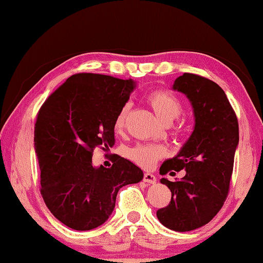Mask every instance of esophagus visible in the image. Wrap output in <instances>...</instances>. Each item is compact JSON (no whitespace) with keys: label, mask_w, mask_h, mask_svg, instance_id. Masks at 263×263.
<instances>
[{"label":"esophagus","mask_w":263,"mask_h":263,"mask_svg":"<svg viewBox=\"0 0 263 263\" xmlns=\"http://www.w3.org/2000/svg\"><path fill=\"white\" fill-rule=\"evenodd\" d=\"M144 182H146V183L148 184H154L157 183V177H155L153 174H151V173H145Z\"/></svg>","instance_id":"obj_1"}]
</instances>
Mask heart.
Segmentation results:
<instances>
[{
  "mask_svg": "<svg viewBox=\"0 0 263 263\" xmlns=\"http://www.w3.org/2000/svg\"><path fill=\"white\" fill-rule=\"evenodd\" d=\"M147 102L152 106L157 117L163 124H171L181 114L182 106L180 101L171 92L157 90L148 95ZM130 109V104L123 105L116 116L114 130L117 133H122L125 127ZM163 154L164 148L158 144L136 145L127 151V158L142 168H152L157 160L163 157Z\"/></svg>",
  "mask_w": 263,
  "mask_h": 263,
  "instance_id": "b5f03b06",
  "label": "heart"
}]
</instances>
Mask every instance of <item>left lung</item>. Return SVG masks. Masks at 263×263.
<instances>
[{
  "label": "left lung",
  "mask_w": 263,
  "mask_h": 263,
  "mask_svg": "<svg viewBox=\"0 0 263 263\" xmlns=\"http://www.w3.org/2000/svg\"><path fill=\"white\" fill-rule=\"evenodd\" d=\"M173 90L189 100L195 125L189 139L174 158L167 159L160 174L184 169L185 175L174 182L160 180L172 193L171 203L157 211L167 229L186 232L208 224L224 204L239 144L238 119L224 90L211 80L184 73Z\"/></svg>",
  "instance_id": "left-lung-1"
}]
</instances>
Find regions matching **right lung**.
Instances as JSON below:
<instances>
[{
	"instance_id": "add662e5",
	"label": "right lung",
	"mask_w": 263,
	"mask_h": 263,
	"mask_svg": "<svg viewBox=\"0 0 263 263\" xmlns=\"http://www.w3.org/2000/svg\"><path fill=\"white\" fill-rule=\"evenodd\" d=\"M136 86L131 79L75 74L39 110L33 141L41 193L52 215L70 229L99 228L112 213L119 189L144 179L139 167L119 155L109 168L91 161L96 147L115 145V118Z\"/></svg>"
}]
</instances>
